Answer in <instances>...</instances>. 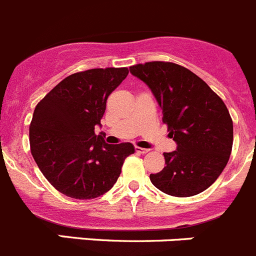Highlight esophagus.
<instances>
[{"instance_id":"34e87169","label":"esophagus","mask_w":256,"mask_h":256,"mask_svg":"<svg viewBox=\"0 0 256 256\" xmlns=\"http://www.w3.org/2000/svg\"><path fill=\"white\" fill-rule=\"evenodd\" d=\"M136 152L140 153V154H144V153H148V152H150V150H147V148H140V147H136Z\"/></svg>"}]
</instances>
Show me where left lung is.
Returning a JSON list of instances; mask_svg holds the SVG:
<instances>
[{"label": "left lung", "instance_id": "8db88e82", "mask_svg": "<svg viewBox=\"0 0 256 256\" xmlns=\"http://www.w3.org/2000/svg\"><path fill=\"white\" fill-rule=\"evenodd\" d=\"M130 72L150 89L177 144L163 154L166 167L150 174V182L176 197L205 191L224 171L232 148V120L225 103L201 78L174 62L138 64Z\"/></svg>", "mask_w": 256, "mask_h": 256}]
</instances>
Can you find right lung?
Here are the masks:
<instances>
[{"mask_svg":"<svg viewBox=\"0 0 256 256\" xmlns=\"http://www.w3.org/2000/svg\"><path fill=\"white\" fill-rule=\"evenodd\" d=\"M128 75L126 68L90 69L65 78L36 106L30 147L40 171L58 191L90 200L108 192L118 180L132 143L108 144L94 133L106 99Z\"/></svg>","mask_w":256,"mask_h":256,"instance_id":"1","label":"right lung"}]
</instances>
